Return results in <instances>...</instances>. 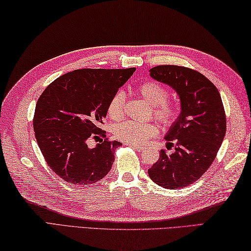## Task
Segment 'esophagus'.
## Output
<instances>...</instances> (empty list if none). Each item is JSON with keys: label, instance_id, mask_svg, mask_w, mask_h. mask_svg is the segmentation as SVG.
Wrapping results in <instances>:
<instances>
[{"label": "esophagus", "instance_id": "esophagus-1", "mask_svg": "<svg viewBox=\"0 0 251 251\" xmlns=\"http://www.w3.org/2000/svg\"><path fill=\"white\" fill-rule=\"evenodd\" d=\"M130 147H132L133 150H135L136 151H142L143 150H144V147L141 146V145H129Z\"/></svg>", "mask_w": 251, "mask_h": 251}]
</instances>
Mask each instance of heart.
<instances>
[{
  "instance_id": "b5f03b06",
  "label": "heart",
  "mask_w": 251,
  "mask_h": 251,
  "mask_svg": "<svg viewBox=\"0 0 251 251\" xmlns=\"http://www.w3.org/2000/svg\"><path fill=\"white\" fill-rule=\"evenodd\" d=\"M137 93L144 99L148 104H151V114L157 121L162 126H170L175 124L178 116V107L167 101L168 90L160 83L152 80H147L137 86ZM124 92H117L109 100L107 106V114L112 120H119L124 117L125 112ZM158 132V127L152 122L140 124L135 121H125L115 127V135L118 140L127 145H142L151 137H154Z\"/></svg>"
}]
</instances>
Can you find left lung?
<instances>
[{
    "label": "left lung",
    "instance_id": "1",
    "mask_svg": "<svg viewBox=\"0 0 251 251\" xmlns=\"http://www.w3.org/2000/svg\"><path fill=\"white\" fill-rule=\"evenodd\" d=\"M151 76L176 91L182 111L166 136L175 151L162 150L148 176L168 190L185 187L208 170L223 142L226 118L221 96L208 78L183 66H156Z\"/></svg>",
    "mask_w": 251,
    "mask_h": 251
}]
</instances>
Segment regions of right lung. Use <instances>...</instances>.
Returning a JSON list of instances; mask_svg holds the SVG:
<instances>
[{"mask_svg":"<svg viewBox=\"0 0 251 251\" xmlns=\"http://www.w3.org/2000/svg\"><path fill=\"white\" fill-rule=\"evenodd\" d=\"M126 69H78L47 86L35 105L33 130L48 166L69 184L89 185L110 171L115 151L100 127L110 99L134 73ZM99 141L94 149L87 140Z\"/></svg>","mask_w":251,"mask_h":251,"instance_id":"add662e5","label":"right lung"}]
</instances>
